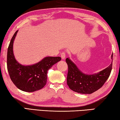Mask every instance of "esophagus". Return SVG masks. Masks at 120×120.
<instances>
[{"instance_id":"1","label":"esophagus","mask_w":120,"mask_h":120,"mask_svg":"<svg viewBox=\"0 0 120 120\" xmlns=\"http://www.w3.org/2000/svg\"><path fill=\"white\" fill-rule=\"evenodd\" d=\"M60 56H61L62 60H64V59L65 58V57H66V53H65V52H62V53L60 54Z\"/></svg>"}]
</instances>
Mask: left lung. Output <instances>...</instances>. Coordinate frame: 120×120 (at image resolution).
I'll use <instances>...</instances> for the list:
<instances>
[{"instance_id": "left-lung-1", "label": "left lung", "mask_w": 120, "mask_h": 120, "mask_svg": "<svg viewBox=\"0 0 120 120\" xmlns=\"http://www.w3.org/2000/svg\"><path fill=\"white\" fill-rule=\"evenodd\" d=\"M66 62L68 65L67 84L72 91L81 94H91L100 89L110 76L112 68V63L98 74L86 75L79 71L68 58L66 59Z\"/></svg>"}]
</instances>
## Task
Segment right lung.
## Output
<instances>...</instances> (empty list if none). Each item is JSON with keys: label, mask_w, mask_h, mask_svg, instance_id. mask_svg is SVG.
<instances>
[{"label": "right lung", "mask_w": 120, "mask_h": 120, "mask_svg": "<svg viewBox=\"0 0 120 120\" xmlns=\"http://www.w3.org/2000/svg\"><path fill=\"white\" fill-rule=\"evenodd\" d=\"M17 31L14 34L8 48L7 65L10 78L15 85L22 91H36L45 86L48 70L60 61L61 58L46 57L37 63L29 66L18 63L13 53V43Z\"/></svg>", "instance_id": "obj_1"}]
</instances>
